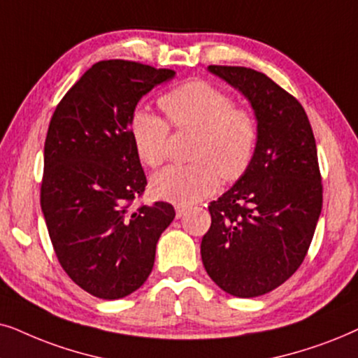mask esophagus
Segmentation results:
<instances>
[{
  "label": "esophagus",
  "mask_w": 358,
  "mask_h": 358,
  "mask_svg": "<svg viewBox=\"0 0 358 358\" xmlns=\"http://www.w3.org/2000/svg\"><path fill=\"white\" fill-rule=\"evenodd\" d=\"M175 213H176V219H182L185 214L188 213V208H185V206H176L175 208Z\"/></svg>",
  "instance_id": "obj_1"
}]
</instances>
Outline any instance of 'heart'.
Masks as SVG:
<instances>
[{
    "label": "heart",
    "mask_w": 358,
    "mask_h": 358,
    "mask_svg": "<svg viewBox=\"0 0 358 358\" xmlns=\"http://www.w3.org/2000/svg\"><path fill=\"white\" fill-rule=\"evenodd\" d=\"M160 108L178 129L196 131L189 165H170L152 176L155 196L175 204H194L217 188L219 178L236 182L249 170L259 142V124L247 109L234 108L232 98L196 80L160 98ZM131 136L142 164L165 160L169 124L144 109L134 113Z\"/></svg>",
    "instance_id": "obj_1"
}]
</instances>
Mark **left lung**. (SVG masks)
<instances>
[{
	"mask_svg": "<svg viewBox=\"0 0 358 358\" xmlns=\"http://www.w3.org/2000/svg\"><path fill=\"white\" fill-rule=\"evenodd\" d=\"M244 94L259 124L254 160L209 204L201 259L211 280L237 298L278 288L303 264L322 209L316 141L299 101L260 71L209 65Z\"/></svg>",
	"mask_w": 358,
	"mask_h": 358,
	"instance_id": "left-lung-1",
	"label": "left lung"
}]
</instances>
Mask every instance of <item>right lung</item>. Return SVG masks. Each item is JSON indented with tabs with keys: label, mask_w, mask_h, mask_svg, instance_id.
I'll return each instance as SVG.
<instances>
[{
	"label": "right lung",
	"mask_w": 358,
	"mask_h": 358,
	"mask_svg": "<svg viewBox=\"0 0 358 358\" xmlns=\"http://www.w3.org/2000/svg\"><path fill=\"white\" fill-rule=\"evenodd\" d=\"M173 76L137 62H98L50 119L41 208L62 268L96 298L119 299L144 285L175 217L164 201L131 211L147 185L132 116L144 94Z\"/></svg>",
	"instance_id": "obj_1"
}]
</instances>
